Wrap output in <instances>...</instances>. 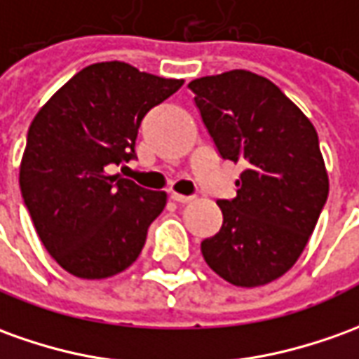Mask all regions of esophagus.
Instances as JSON below:
<instances>
[{
    "mask_svg": "<svg viewBox=\"0 0 359 359\" xmlns=\"http://www.w3.org/2000/svg\"><path fill=\"white\" fill-rule=\"evenodd\" d=\"M170 197L174 199L175 203H189V201H194V197H191V195H182V194H175V191H172Z\"/></svg>",
    "mask_w": 359,
    "mask_h": 359,
    "instance_id": "1",
    "label": "esophagus"
}]
</instances>
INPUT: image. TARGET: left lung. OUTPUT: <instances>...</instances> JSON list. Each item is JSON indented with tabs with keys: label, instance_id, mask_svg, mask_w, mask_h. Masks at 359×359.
I'll list each match as a JSON object with an SVG mask.
<instances>
[{
	"label": "left lung",
	"instance_id": "obj_1",
	"mask_svg": "<svg viewBox=\"0 0 359 359\" xmlns=\"http://www.w3.org/2000/svg\"><path fill=\"white\" fill-rule=\"evenodd\" d=\"M217 152L244 172L219 199L222 226L201 242L209 268L238 287L281 278L301 256L328 197L313 123L268 78L248 70L189 83Z\"/></svg>",
	"mask_w": 359,
	"mask_h": 359
}]
</instances>
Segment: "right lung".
Returning <instances> with one entry per match:
<instances>
[{
  "instance_id": "1",
  "label": "right lung",
  "mask_w": 359,
  "mask_h": 359,
  "mask_svg": "<svg viewBox=\"0 0 359 359\" xmlns=\"http://www.w3.org/2000/svg\"><path fill=\"white\" fill-rule=\"evenodd\" d=\"M182 86L125 62H100L64 83L33 118L21 195L44 248L72 276L111 278L138 258L165 194L111 168L135 158L144 115Z\"/></svg>"
}]
</instances>
